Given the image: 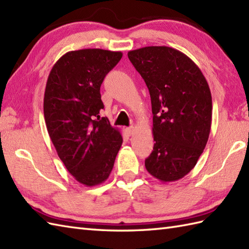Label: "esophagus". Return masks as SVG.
Segmentation results:
<instances>
[{
    "mask_svg": "<svg viewBox=\"0 0 249 249\" xmlns=\"http://www.w3.org/2000/svg\"><path fill=\"white\" fill-rule=\"evenodd\" d=\"M126 131H127V134H128L129 136H131V135L134 134V131H135V127H134V126H129V127L126 128Z\"/></svg>",
    "mask_w": 249,
    "mask_h": 249,
    "instance_id": "1",
    "label": "esophagus"
}]
</instances>
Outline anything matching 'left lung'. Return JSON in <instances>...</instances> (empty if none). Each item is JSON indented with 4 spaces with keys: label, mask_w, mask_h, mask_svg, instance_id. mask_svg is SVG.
Masks as SVG:
<instances>
[{
    "label": "left lung",
    "mask_w": 249,
    "mask_h": 249,
    "mask_svg": "<svg viewBox=\"0 0 249 249\" xmlns=\"http://www.w3.org/2000/svg\"><path fill=\"white\" fill-rule=\"evenodd\" d=\"M151 95L154 147L145 160L151 176L173 182L196 166L209 139L212 96L200 68L166 46L128 52Z\"/></svg>",
    "instance_id": "left-lung-1"
}]
</instances>
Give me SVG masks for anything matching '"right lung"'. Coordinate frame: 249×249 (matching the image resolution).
Instances as JSON below:
<instances>
[{
    "mask_svg": "<svg viewBox=\"0 0 249 249\" xmlns=\"http://www.w3.org/2000/svg\"><path fill=\"white\" fill-rule=\"evenodd\" d=\"M122 55L104 49L70 51L57 60L47 80V130L68 172L86 186L109 178L123 142L120 130L99 115L104 109L100 86Z\"/></svg>",
    "mask_w": 249,
    "mask_h": 249,
    "instance_id": "obj_1",
    "label": "right lung"
}]
</instances>
